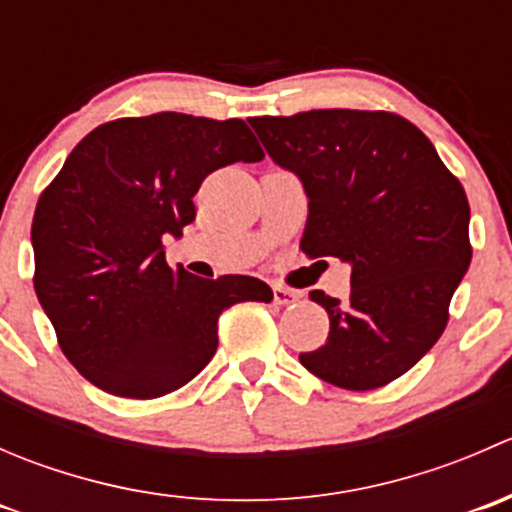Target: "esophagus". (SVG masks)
Wrapping results in <instances>:
<instances>
[{
  "label": "esophagus",
  "mask_w": 512,
  "mask_h": 512,
  "mask_svg": "<svg viewBox=\"0 0 512 512\" xmlns=\"http://www.w3.org/2000/svg\"><path fill=\"white\" fill-rule=\"evenodd\" d=\"M272 299H275V304H282V307H285V304L297 302L299 292H294V289H287L282 285H275L272 287Z\"/></svg>",
  "instance_id": "obj_1"
}]
</instances>
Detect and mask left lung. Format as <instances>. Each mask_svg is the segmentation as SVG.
I'll use <instances>...</instances> for the list:
<instances>
[{
  "label": "left lung",
  "mask_w": 512,
  "mask_h": 512,
  "mask_svg": "<svg viewBox=\"0 0 512 512\" xmlns=\"http://www.w3.org/2000/svg\"><path fill=\"white\" fill-rule=\"evenodd\" d=\"M270 158L309 198L302 250L352 267L329 314V337L299 354L304 369L349 391L386 386L443 334L448 304L471 265V208L433 143L389 111L322 108L250 118Z\"/></svg>",
  "instance_id": "obj_1"
}]
</instances>
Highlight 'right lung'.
I'll list each match as a JSON object with an SVG mask.
<instances>
[{"instance_id":"obj_1","label":"right lung","mask_w":512,"mask_h":512,"mask_svg":"<svg viewBox=\"0 0 512 512\" xmlns=\"http://www.w3.org/2000/svg\"><path fill=\"white\" fill-rule=\"evenodd\" d=\"M265 158L240 118L163 111L94 128L36 203L34 289L61 352L98 389L158 399L188 384L218 349L237 302H272L262 280L170 270L163 237L195 220L213 170Z\"/></svg>"}]
</instances>
